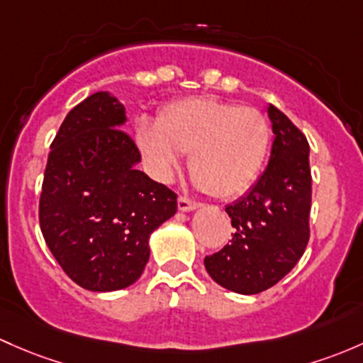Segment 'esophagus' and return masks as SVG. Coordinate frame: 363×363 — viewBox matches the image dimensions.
Returning <instances> with one entry per match:
<instances>
[{
    "mask_svg": "<svg viewBox=\"0 0 363 363\" xmlns=\"http://www.w3.org/2000/svg\"><path fill=\"white\" fill-rule=\"evenodd\" d=\"M177 205H179V211H182V212L194 211V208L198 207V203H196V201L189 200V198H186V196H179V200H177Z\"/></svg>",
    "mask_w": 363,
    "mask_h": 363,
    "instance_id": "esophagus-1",
    "label": "esophagus"
}]
</instances>
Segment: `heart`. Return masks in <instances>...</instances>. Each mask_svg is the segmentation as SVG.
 I'll list each match as a JSON object with an SVG mask.
<instances>
[{
  "mask_svg": "<svg viewBox=\"0 0 363 363\" xmlns=\"http://www.w3.org/2000/svg\"><path fill=\"white\" fill-rule=\"evenodd\" d=\"M143 150L163 179L189 156V172L198 188L217 198L245 193L259 177L272 150L268 116L255 108L216 97L172 102L158 116V127L143 125Z\"/></svg>",
  "mask_w": 363,
  "mask_h": 363,
  "instance_id": "heart-1",
  "label": "heart"
}]
</instances>
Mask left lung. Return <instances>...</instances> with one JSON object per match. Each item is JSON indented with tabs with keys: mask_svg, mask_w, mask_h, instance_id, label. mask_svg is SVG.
Instances as JSON below:
<instances>
[{
	"mask_svg": "<svg viewBox=\"0 0 363 363\" xmlns=\"http://www.w3.org/2000/svg\"><path fill=\"white\" fill-rule=\"evenodd\" d=\"M268 114L274 133L268 169L245 196L228 205L233 238L203 261L213 281L238 294L278 284L310 242V144L280 109L269 106Z\"/></svg>",
	"mask_w": 363,
	"mask_h": 363,
	"instance_id": "obj_1",
	"label": "left lung"
}]
</instances>
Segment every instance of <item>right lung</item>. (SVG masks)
I'll return each instance as SVG.
<instances>
[{
    "label": "right lung",
    "instance_id": "1",
    "mask_svg": "<svg viewBox=\"0 0 363 363\" xmlns=\"http://www.w3.org/2000/svg\"><path fill=\"white\" fill-rule=\"evenodd\" d=\"M125 109L104 91L67 113L40 194V228L64 273L86 291H120L150 261V235L177 212V194L135 169Z\"/></svg>",
    "mask_w": 363,
    "mask_h": 363
}]
</instances>
